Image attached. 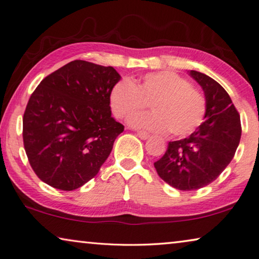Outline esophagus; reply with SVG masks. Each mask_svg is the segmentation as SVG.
<instances>
[{"instance_id": "1", "label": "esophagus", "mask_w": 259, "mask_h": 259, "mask_svg": "<svg viewBox=\"0 0 259 259\" xmlns=\"http://www.w3.org/2000/svg\"><path fill=\"white\" fill-rule=\"evenodd\" d=\"M137 135H138V137L140 138V139H142V140H147V139L149 138V133L143 132V131H138Z\"/></svg>"}]
</instances>
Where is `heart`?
Returning a JSON list of instances; mask_svg holds the SVG:
<instances>
[{
    "label": "heart",
    "mask_w": 259,
    "mask_h": 259,
    "mask_svg": "<svg viewBox=\"0 0 259 259\" xmlns=\"http://www.w3.org/2000/svg\"><path fill=\"white\" fill-rule=\"evenodd\" d=\"M114 116L124 119L150 104L154 111L130 118V125L153 132L185 137L196 131L206 113L205 97L188 79L174 71L143 75L138 83L119 79L110 90Z\"/></svg>",
    "instance_id": "b5f03b06"
}]
</instances>
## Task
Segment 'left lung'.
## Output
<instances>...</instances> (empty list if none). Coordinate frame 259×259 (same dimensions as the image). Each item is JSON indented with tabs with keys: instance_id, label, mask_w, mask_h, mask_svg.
<instances>
[{
	"instance_id": "obj_1",
	"label": "left lung",
	"mask_w": 259,
	"mask_h": 259,
	"mask_svg": "<svg viewBox=\"0 0 259 259\" xmlns=\"http://www.w3.org/2000/svg\"><path fill=\"white\" fill-rule=\"evenodd\" d=\"M190 75L204 90L205 121L190 137L170 141L165 154L154 163L158 176L181 191L215 181L233 160L242 133L240 114L227 91L207 75L196 70Z\"/></svg>"
}]
</instances>
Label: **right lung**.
<instances>
[{
    "label": "right lung",
    "instance_id": "right-lung-1",
    "mask_svg": "<svg viewBox=\"0 0 259 259\" xmlns=\"http://www.w3.org/2000/svg\"><path fill=\"white\" fill-rule=\"evenodd\" d=\"M113 67L74 60L50 74L31 95L23 141L31 168L52 188L73 191L98 174L124 126L111 117Z\"/></svg>",
    "mask_w": 259,
    "mask_h": 259
}]
</instances>
